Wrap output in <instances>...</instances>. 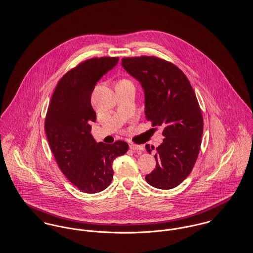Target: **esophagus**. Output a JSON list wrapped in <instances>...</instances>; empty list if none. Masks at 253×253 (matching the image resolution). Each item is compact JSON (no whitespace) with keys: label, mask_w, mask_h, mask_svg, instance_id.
<instances>
[{"label":"esophagus","mask_w":253,"mask_h":253,"mask_svg":"<svg viewBox=\"0 0 253 253\" xmlns=\"http://www.w3.org/2000/svg\"><path fill=\"white\" fill-rule=\"evenodd\" d=\"M129 147H130V149L132 151H135V152H142V151H144V146H138V145H135V144H130Z\"/></svg>","instance_id":"obj_1"}]
</instances>
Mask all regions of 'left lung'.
Masks as SVG:
<instances>
[{
    "label": "left lung",
    "instance_id": "8db88e82",
    "mask_svg": "<svg viewBox=\"0 0 253 253\" xmlns=\"http://www.w3.org/2000/svg\"><path fill=\"white\" fill-rule=\"evenodd\" d=\"M122 66L144 89L147 120L163 127L156 166L146 180L157 189H173L190 175L201 150L203 118L196 93L180 68L159 57H123ZM146 149L151 153L154 147Z\"/></svg>",
    "mask_w": 253,
    "mask_h": 253
}]
</instances>
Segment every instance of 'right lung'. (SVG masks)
<instances>
[{"mask_svg": "<svg viewBox=\"0 0 253 253\" xmlns=\"http://www.w3.org/2000/svg\"><path fill=\"white\" fill-rule=\"evenodd\" d=\"M118 57L87 59L58 81L48 108L45 131L51 152L65 177L81 192L96 194L113 178V160L126 153L128 144L97 143L91 123L97 115L91 96L97 82L118 62Z\"/></svg>", "mask_w": 253, "mask_h": 253, "instance_id": "obj_1", "label": "right lung"}]
</instances>
